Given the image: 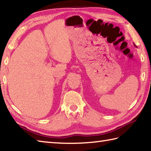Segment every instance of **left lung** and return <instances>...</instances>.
Returning a JSON list of instances; mask_svg holds the SVG:
<instances>
[{
  "label": "left lung",
  "instance_id": "1",
  "mask_svg": "<svg viewBox=\"0 0 151 151\" xmlns=\"http://www.w3.org/2000/svg\"><path fill=\"white\" fill-rule=\"evenodd\" d=\"M135 46H136V45H135Z\"/></svg>",
  "mask_w": 151,
  "mask_h": 151
}]
</instances>
